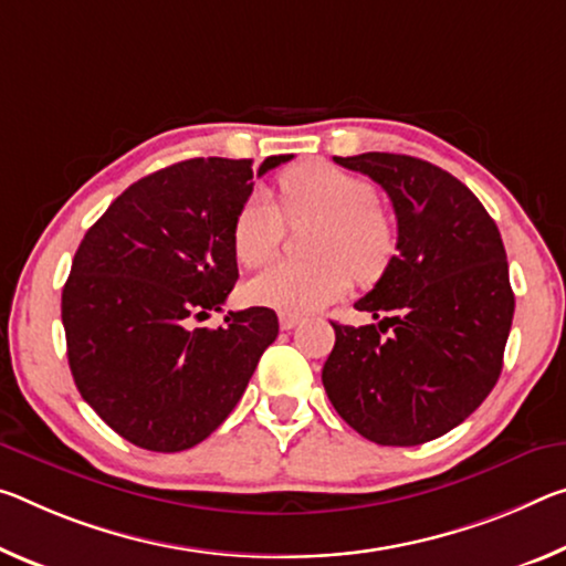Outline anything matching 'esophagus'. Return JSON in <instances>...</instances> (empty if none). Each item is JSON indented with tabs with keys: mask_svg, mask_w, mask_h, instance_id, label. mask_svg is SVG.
I'll return each mask as SVG.
<instances>
[{
	"mask_svg": "<svg viewBox=\"0 0 566 566\" xmlns=\"http://www.w3.org/2000/svg\"><path fill=\"white\" fill-rule=\"evenodd\" d=\"M300 325V317H294V315H280V327L282 329H294Z\"/></svg>",
	"mask_w": 566,
	"mask_h": 566,
	"instance_id": "34e87169",
	"label": "esophagus"
}]
</instances>
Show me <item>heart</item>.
Returning <instances> with one entry per match:
<instances>
[{"instance_id": "b5f03b06", "label": "heart", "mask_w": 566, "mask_h": 566, "mask_svg": "<svg viewBox=\"0 0 566 566\" xmlns=\"http://www.w3.org/2000/svg\"><path fill=\"white\" fill-rule=\"evenodd\" d=\"M282 209L290 223L317 221L312 241L317 262H276L251 276L247 294L254 304L282 315H310L345 297L353 276L375 282L396 254V229L363 176L329 164H304L280 178ZM284 219L266 193L241 201L231 223V247L244 266L269 262L284 239Z\"/></svg>"}]
</instances>
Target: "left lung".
Here are the masks:
<instances>
[{"label":"left lung","instance_id":"left-lung-1","mask_svg":"<svg viewBox=\"0 0 566 566\" xmlns=\"http://www.w3.org/2000/svg\"><path fill=\"white\" fill-rule=\"evenodd\" d=\"M335 164L390 196L398 254L355 302L378 325L332 322L322 382L367 441L420 446L463 423L499 380L514 319L504 241L471 188L428 160L360 154Z\"/></svg>","mask_w":566,"mask_h":566}]
</instances>
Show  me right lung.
Here are the masks:
<instances>
[{"mask_svg":"<svg viewBox=\"0 0 566 566\" xmlns=\"http://www.w3.org/2000/svg\"><path fill=\"white\" fill-rule=\"evenodd\" d=\"M269 156L191 158L140 178L87 229L62 290L67 363L80 396L115 433L146 451L201 443L244 396L274 343V310L221 312L239 280L231 223Z\"/></svg>","mask_w":566,"mask_h":566,"instance_id":"add662e5","label":"right lung"}]
</instances>
